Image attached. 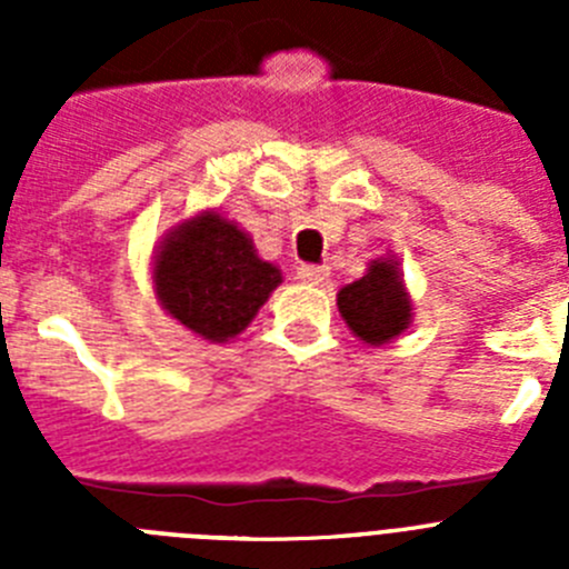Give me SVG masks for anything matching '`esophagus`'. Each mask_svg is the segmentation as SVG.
I'll return each instance as SVG.
<instances>
[{
	"label": "esophagus",
	"mask_w": 569,
	"mask_h": 569,
	"mask_svg": "<svg viewBox=\"0 0 569 569\" xmlns=\"http://www.w3.org/2000/svg\"><path fill=\"white\" fill-rule=\"evenodd\" d=\"M296 279L305 281V284H321V281L328 279V270L316 268V264H301V268L296 270Z\"/></svg>",
	"instance_id": "esophagus-1"
}]
</instances>
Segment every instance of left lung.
Instances as JSON below:
<instances>
[{
  "label": "left lung",
  "instance_id": "obj_1",
  "mask_svg": "<svg viewBox=\"0 0 569 569\" xmlns=\"http://www.w3.org/2000/svg\"><path fill=\"white\" fill-rule=\"evenodd\" d=\"M341 319L365 345H390L413 321V301L407 296L396 259H373L367 273L345 284L336 296Z\"/></svg>",
  "mask_w": 569,
  "mask_h": 569
}]
</instances>
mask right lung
<instances>
[{"label":"right lung","instance_id":"1","mask_svg":"<svg viewBox=\"0 0 569 569\" xmlns=\"http://www.w3.org/2000/svg\"><path fill=\"white\" fill-rule=\"evenodd\" d=\"M279 284L281 270L261 261L253 239L216 210L176 224L153 256L159 305L208 341L239 336Z\"/></svg>","mask_w":569,"mask_h":569}]
</instances>
